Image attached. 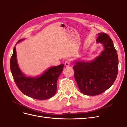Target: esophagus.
<instances>
[{"instance_id": "obj_1", "label": "esophagus", "mask_w": 127, "mask_h": 127, "mask_svg": "<svg viewBox=\"0 0 127 127\" xmlns=\"http://www.w3.org/2000/svg\"><path fill=\"white\" fill-rule=\"evenodd\" d=\"M70 64H71V61L70 60H67L66 62H65V63H64L65 66H66V67L69 66L70 65Z\"/></svg>"}]
</instances>
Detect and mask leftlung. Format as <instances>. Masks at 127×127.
Returning a JSON list of instances; mask_svg holds the SVG:
<instances>
[{"instance_id": "8db88e82", "label": "left lung", "mask_w": 127, "mask_h": 127, "mask_svg": "<svg viewBox=\"0 0 127 127\" xmlns=\"http://www.w3.org/2000/svg\"><path fill=\"white\" fill-rule=\"evenodd\" d=\"M98 35L96 42L104 48L101 55L91 61H76L73 67L80 91L89 96L106 91L113 85L118 72V57L112 40L106 33Z\"/></svg>"}]
</instances>
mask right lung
Segmentation results:
<instances>
[{
  "label": "right lung",
  "instance_id": "obj_1",
  "mask_svg": "<svg viewBox=\"0 0 127 127\" xmlns=\"http://www.w3.org/2000/svg\"><path fill=\"white\" fill-rule=\"evenodd\" d=\"M24 40H19L17 43ZM64 66L62 64L50 67L41 76L30 77L25 76L18 67L15 47L10 59L11 72L18 88L28 96L40 100L49 99L56 94L57 80Z\"/></svg>",
  "mask_w": 127,
  "mask_h": 127
}]
</instances>
